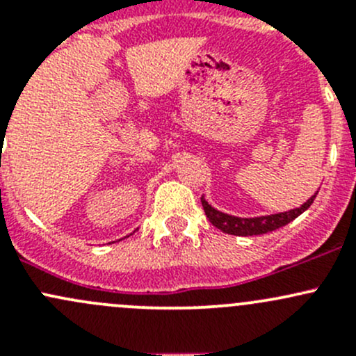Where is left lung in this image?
<instances>
[{
  "instance_id": "left-lung-1",
  "label": "left lung",
  "mask_w": 356,
  "mask_h": 356,
  "mask_svg": "<svg viewBox=\"0 0 356 356\" xmlns=\"http://www.w3.org/2000/svg\"><path fill=\"white\" fill-rule=\"evenodd\" d=\"M317 195H318V189L310 196V198L305 201V203H301L300 207L291 208V210H286V211H277V213L258 215V217H238V215L225 213V211L211 207V204L208 203V200L204 198V195L201 196V204H203V210L204 213H207L208 220H210L215 227L220 229L222 232H225V234L258 236V234H267V232L275 231V229L293 222L294 218L300 217L305 210L310 208V204L314 203L315 196Z\"/></svg>"
}]
</instances>
